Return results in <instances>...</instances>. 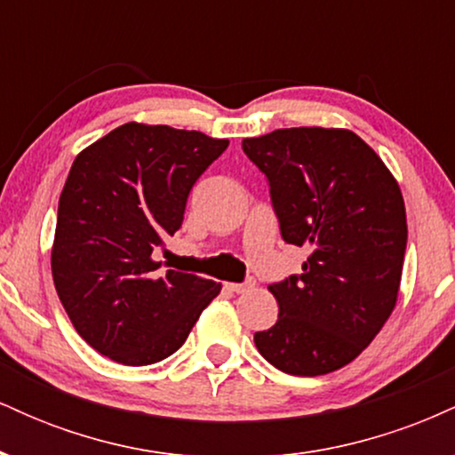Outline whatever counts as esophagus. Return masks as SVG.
Wrapping results in <instances>:
<instances>
[{
  "label": "esophagus",
  "instance_id": "obj_1",
  "mask_svg": "<svg viewBox=\"0 0 455 455\" xmlns=\"http://www.w3.org/2000/svg\"><path fill=\"white\" fill-rule=\"evenodd\" d=\"M254 286L252 280L248 282H227V289L233 291V293H245V291H250Z\"/></svg>",
  "mask_w": 455,
  "mask_h": 455
}]
</instances>
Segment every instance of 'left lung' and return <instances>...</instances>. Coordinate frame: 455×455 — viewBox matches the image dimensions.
<instances>
[{"mask_svg":"<svg viewBox=\"0 0 455 455\" xmlns=\"http://www.w3.org/2000/svg\"><path fill=\"white\" fill-rule=\"evenodd\" d=\"M242 148L267 177L282 239L310 250L299 275L269 284L278 321L254 344L295 377L340 370L398 301L409 237L398 181L344 128H282Z\"/></svg>","mask_w":455,"mask_h":455,"instance_id":"8db88e82","label":"left lung"}]
</instances>
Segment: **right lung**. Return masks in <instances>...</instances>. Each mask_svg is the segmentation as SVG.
Here are the masks:
<instances>
[{
  "mask_svg": "<svg viewBox=\"0 0 455 455\" xmlns=\"http://www.w3.org/2000/svg\"><path fill=\"white\" fill-rule=\"evenodd\" d=\"M227 139L130 122L72 162L51 269L61 306L92 348L149 365L186 342L222 284L160 267L151 254L184 222L188 195Z\"/></svg>",
  "mask_w": 455,
  "mask_h": 455,
  "instance_id": "right-lung-1",
  "label": "right lung"
}]
</instances>
